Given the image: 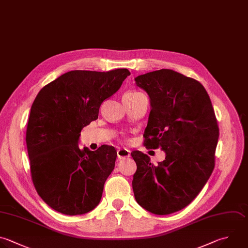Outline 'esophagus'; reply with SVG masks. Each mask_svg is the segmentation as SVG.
Masks as SVG:
<instances>
[{
	"label": "esophagus",
	"mask_w": 248,
	"mask_h": 248,
	"mask_svg": "<svg viewBox=\"0 0 248 248\" xmlns=\"http://www.w3.org/2000/svg\"><path fill=\"white\" fill-rule=\"evenodd\" d=\"M117 157L118 159H125L127 157H130V151L125 148H120L117 150Z\"/></svg>",
	"instance_id": "obj_1"
}]
</instances>
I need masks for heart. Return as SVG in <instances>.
Instances as JSON below:
<instances>
[{
    "label": "heart",
    "instance_id": "heart-1",
    "mask_svg": "<svg viewBox=\"0 0 248 248\" xmlns=\"http://www.w3.org/2000/svg\"><path fill=\"white\" fill-rule=\"evenodd\" d=\"M141 94L140 92H137V91H133V92H129L126 94V96H137V95H140Z\"/></svg>",
    "mask_w": 248,
    "mask_h": 248
}]
</instances>
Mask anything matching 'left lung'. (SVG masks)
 <instances>
[{
	"label": "left lung",
	"instance_id": "left-lung-1",
	"mask_svg": "<svg viewBox=\"0 0 248 248\" xmlns=\"http://www.w3.org/2000/svg\"><path fill=\"white\" fill-rule=\"evenodd\" d=\"M150 100L144 145L161 148L166 158L154 166L139 151L133 191L147 211L166 215L187 206L201 192L214 169L219 129L211 101L197 80L168 69L135 78Z\"/></svg>",
	"mask_w": 248,
	"mask_h": 248
}]
</instances>
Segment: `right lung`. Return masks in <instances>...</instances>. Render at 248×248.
Returning <instances> with one entry per match:
<instances>
[{
	"instance_id": "1",
	"label": "right lung",
	"mask_w": 248,
	"mask_h": 248,
	"mask_svg": "<svg viewBox=\"0 0 248 248\" xmlns=\"http://www.w3.org/2000/svg\"><path fill=\"white\" fill-rule=\"evenodd\" d=\"M128 76L127 69L71 71L37 95L26 132L30 170L38 194L54 210L80 215L99 204L117 153L106 144L80 149V132Z\"/></svg>"
}]
</instances>
